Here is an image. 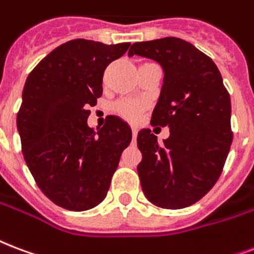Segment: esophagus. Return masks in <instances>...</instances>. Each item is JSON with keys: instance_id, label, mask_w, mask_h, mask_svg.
Listing matches in <instances>:
<instances>
[{"instance_id": "1", "label": "esophagus", "mask_w": 254, "mask_h": 254, "mask_svg": "<svg viewBox=\"0 0 254 254\" xmlns=\"http://www.w3.org/2000/svg\"><path fill=\"white\" fill-rule=\"evenodd\" d=\"M131 134H133V141H135V137H137V129L135 127H131Z\"/></svg>"}]
</instances>
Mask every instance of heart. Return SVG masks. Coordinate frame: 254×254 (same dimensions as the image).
<instances>
[{
	"instance_id": "1",
	"label": "heart",
	"mask_w": 254,
	"mask_h": 254,
	"mask_svg": "<svg viewBox=\"0 0 254 254\" xmlns=\"http://www.w3.org/2000/svg\"><path fill=\"white\" fill-rule=\"evenodd\" d=\"M145 109H146V105L144 102L131 101V100H120L114 105L116 114H119L120 117H123L124 120H127L129 123L140 121Z\"/></svg>"
}]
</instances>
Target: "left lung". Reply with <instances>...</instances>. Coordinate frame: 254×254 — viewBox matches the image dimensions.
<instances>
[{"label":"left lung","mask_w":254,"mask_h":254,"mask_svg":"<svg viewBox=\"0 0 254 254\" xmlns=\"http://www.w3.org/2000/svg\"><path fill=\"white\" fill-rule=\"evenodd\" d=\"M129 56L157 61L164 85L150 124L168 127L158 144L149 129L137 135V166L145 197L164 209L190 206L217 183L229 153L230 96L212 58L176 37L135 42Z\"/></svg>","instance_id":"1"}]
</instances>
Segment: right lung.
<instances>
[{
    "label": "right lung",
    "instance_id": "1",
    "mask_svg": "<svg viewBox=\"0 0 254 254\" xmlns=\"http://www.w3.org/2000/svg\"><path fill=\"white\" fill-rule=\"evenodd\" d=\"M129 46L71 40L26 78L17 113L22 154L38 188L61 208L82 212L100 204L130 144L131 129L120 117L108 116L97 131L88 127L106 66Z\"/></svg>",
    "mask_w": 254,
    "mask_h": 254
}]
</instances>
